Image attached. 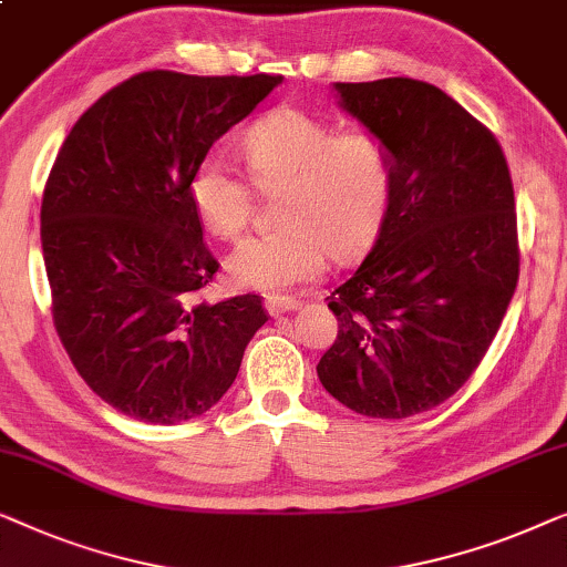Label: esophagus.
I'll return each mask as SVG.
<instances>
[{"label": "esophagus", "mask_w": 567, "mask_h": 567, "mask_svg": "<svg viewBox=\"0 0 567 567\" xmlns=\"http://www.w3.org/2000/svg\"><path fill=\"white\" fill-rule=\"evenodd\" d=\"M298 306H300V300L285 298V295H269V298L265 300V308H267L269 316L287 313V310H295Z\"/></svg>", "instance_id": "obj_1"}]
</instances>
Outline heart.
Here are the masks:
<instances>
[{
  "mask_svg": "<svg viewBox=\"0 0 567 567\" xmlns=\"http://www.w3.org/2000/svg\"><path fill=\"white\" fill-rule=\"evenodd\" d=\"M249 177L275 193L280 228L251 236L230 254L238 287L285 292L313 282L329 254L337 261L362 257L388 218L395 187V158L372 131H337L298 107L275 110L249 125L238 141ZM189 203L203 226L234 241L249 223V179L218 156H205L189 177Z\"/></svg>",
  "mask_w": 567,
  "mask_h": 567,
  "instance_id": "heart-1",
  "label": "heart"
}]
</instances>
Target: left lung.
Here are the masks:
<instances>
[{"mask_svg":"<svg viewBox=\"0 0 567 567\" xmlns=\"http://www.w3.org/2000/svg\"><path fill=\"white\" fill-rule=\"evenodd\" d=\"M385 138L395 187L378 241L329 308L339 333L323 388L362 416L409 419L470 380L519 282V228L504 148L440 86L390 76L337 84Z\"/></svg>","mask_w":567,"mask_h":567,"instance_id":"8db88e82","label":"left lung"}]
</instances>
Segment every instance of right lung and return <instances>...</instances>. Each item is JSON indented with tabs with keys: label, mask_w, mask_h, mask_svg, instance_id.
Returning a JSON list of instances; mask_svg holds the SVG:
<instances>
[{
	"label": "right lung",
	"mask_w": 567,
	"mask_h": 567,
	"mask_svg": "<svg viewBox=\"0 0 567 567\" xmlns=\"http://www.w3.org/2000/svg\"><path fill=\"white\" fill-rule=\"evenodd\" d=\"M280 82L143 71L102 94L55 156L41 205L53 326L86 385L125 416H200L269 318L251 292L195 300L220 265L187 187Z\"/></svg>",
	"instance_id": "right-lung-1"
}]
</instances>
